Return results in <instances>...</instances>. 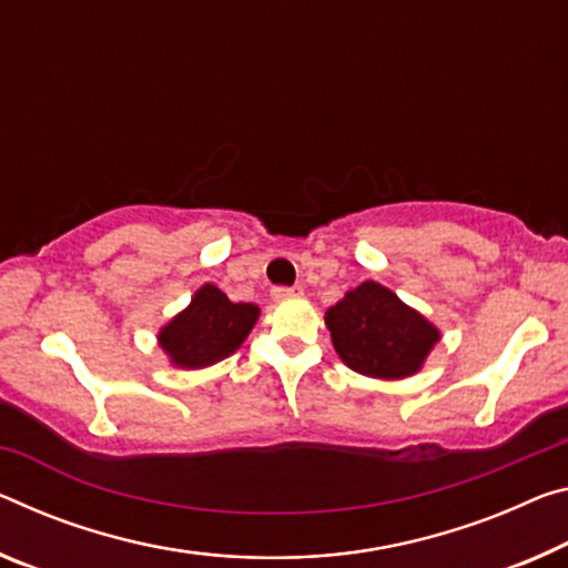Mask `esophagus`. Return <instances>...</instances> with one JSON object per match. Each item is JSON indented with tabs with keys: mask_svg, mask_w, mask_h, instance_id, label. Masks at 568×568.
I'll return each instance as SVG.
<instances>
[{
	"mask_svg": "<svg viewBox=\"0 0 568 568\" xmlns=\"http://www.w3.org/2000/svg\"><path fill=\"white\" fill-rule=\"evenodd\" d=\"M303 287L301 285H275L273 291H270V295H273L275 301H285V298H293V295H301Z\"/></svg>",
	"mask_w": 568,
	"mask_h": 568,
	"instance_id": "obj_1",
	"label": "esophagus"
}]
</instances>
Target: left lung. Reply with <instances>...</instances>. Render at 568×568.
I'll return each mask as SVG.
<instances>
[{"label":"left lung","mask_w":568,"mask_h":568,"mask_svg":"<svg viewBox=\"0 0 568 568\" xmlns=\"http://www.w3.org/2000/svg\"><path fill=\"white\" fill-rule=\"evenodd\" d=\"M326 326L344 364L376 379L417 372L439 341L429 321L384 285L366 281L326 311Z\"/></svg>","instance_id":"1"}]
</instances>
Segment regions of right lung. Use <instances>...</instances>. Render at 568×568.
<instances>
[{
	"mask_svg": "<svg viewBox=\"0 0 568 568\" xmlns=\"http://www.w3.org/2000/svg\"><path fill=\"white\" fill-rule=\"evenodd\" d=\"M257 305L232 303L220 287L206 283L192 305L161 328V348L184 368H202L222 362L235 351L257 321Z\"/></svg>",
	"mask_w": 568,
	"mask_h": 568,
	"instance_id": "1",
	"label": "right lung"
}]
</instances>
